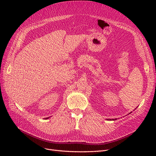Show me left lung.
<instances>
[{"mask_svg":"<svg viewBox=\"0 0 156 156\" xmlns=\"http://www.w3.org/2000/svg\"><path fill=\"white\" fill-rule=\"evenodd\" d=\"M112 120H116V119H112Z\"/></svg>","mask_w":156,"mask_h":156,"instance_id":"obj_1","label":"left lung"}]
</instances>
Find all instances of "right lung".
Instances as JSON below:
<instances>
[{"instance_id":"obj_1","label":"right lung","mask_w":156,"mask_h":156,"mask_svg":"<svg viewBox=\"0 0 156 156\" xmlns=\"http://www.w3.org/2000/svg\"><path fill=\"white\" fill-rule=\"evenodd\" d=\"M48 119V118H46V119Z\"/></svg>"}]
</instances>
